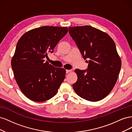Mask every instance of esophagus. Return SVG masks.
I'll use <instances>...</instances> for the list:
<instances>
[{
  "label": "esophagus",
  "mask_w": 132,
  "mask_h": 132,
  "mask_svg": "<svg viewBox=\"0 0 132 132\" xmlns=\"http://www.w3.org/2000/svg\"><path fill=\"white\" fill-rule=\"evenodd\" d=\"M71 71H72V70H66V73H69L70 72H71Z\"/></svg>",
  "instance_id": "1"
}]
</instances>
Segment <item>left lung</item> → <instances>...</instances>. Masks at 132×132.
<instances>
[{
	"instance_id": "obj_1",
	"label": "left lung",
	"mask_w": 132,
	"mask_h": 132,
	"mask_svg": "<svg viewBox=\"0 0 132 132\" xmlns=\"http://www.w3.org/2000/svg\"><path fill=\"white\" fill-rule=\"evenodd\" d=\"M69 33L84 59H89L87 70H75L78 80L73 89L87 101L101 100L113 89L121 70L114 42L107 33L88 25L69 27Z\"/></svg>"
}]
</instances>
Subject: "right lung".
<instances>
[{
	"instance_id": "obj_1",
	"label": "right lung",
	"mask_w": 132,
	"mask_h": 132,
	"mask_svg": "<svg viewBox=\"0 0 132 132\" xmlns=\"http://www.w3.org/2000/svg\"><path fill=\"white\" fill-rule=\"evenodd\" d=\"M68 32L67 27L45 26L26 32L19 39L11 64L19 87L31 100L52 98L64 80L65 70L52 65L45 58Z\"/></svg>"
}]
</instances>
